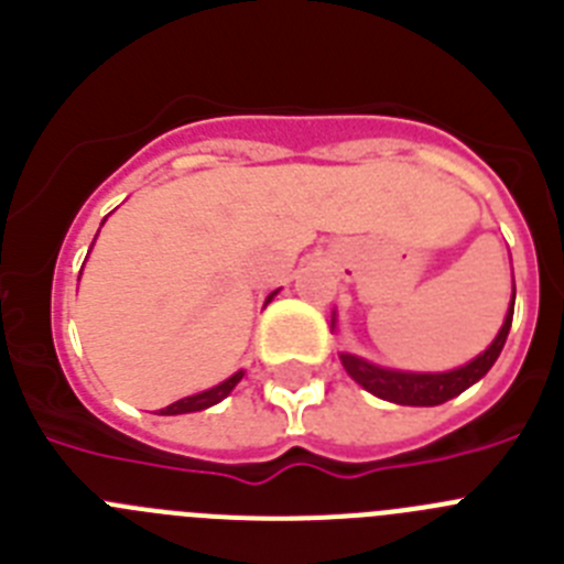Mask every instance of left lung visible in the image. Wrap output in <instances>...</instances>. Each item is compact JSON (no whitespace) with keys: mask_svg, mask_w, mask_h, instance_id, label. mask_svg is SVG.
<instances>
[{"mask_svg":"<svg viewBox=\"0 0 564 564\" xmlns=\"http://www.w3.org/2000/svg\"><path fill=\"white\" fill-rule=\"evenodd\" d=\"M514 296H511V307H508L506 322H502L495 341L488 344V350L480 352L475 361H468L466 367H457V370H449V372H401V370H387V367L364 361V358L350 356V352H341L344 370H347V376H350L352 381L361 383L364 390L383 398V401L403 403V406H437V403H446L449 398L460 395L463 390H468L471 383L480 381V378L495 367L497 356H500L502 350V344H506L508 338V330H511V318H514Z\"/></svg>","mask_w":564,"mask_h":564,"instance_id":"left-lung-1","label":"left lung"}]
</instances>
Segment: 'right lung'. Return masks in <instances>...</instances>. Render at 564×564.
<instances>
[{
    "instance_id": "obj_1",
    "label": "right lung",
    "mask_w": 564,
    "mask_h": 564,
    "mask_svg": "<svg viewBox=\"0 0 564 564\" xmlns=\"http://www.w3.org/2000/svg\"><path fill=\"white\" fill-rule=\"evenodd\" d=\"M101 226H104V223H101ZM273 296H276V291H273L271 296L265 299V305H268V302H271ZM242 376H246V372L239 370V372H234L231 378H226V381H223V383H217V387H212V390L197 392V395H188V398H181V401L169 403L166 410H161V415H186V412L208 410V406H214V403H220L223 398H226L228 392H231L239 381H242Z\"/></svg>"
}]
</instances>
